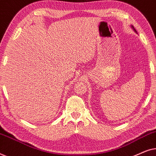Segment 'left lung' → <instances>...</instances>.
Returning <instances> with one entry per match:
<instances>
[{
	"label": "left lung",
	"mask_w": 156,
	"mask_h": 156,
	"mask_svg": "<svg viewBox=\"0 0 156 156\" xmlns=\"http://www.w3.org/2000/svg\"><path fill=\"white\" fill-rule=\"evenodd\" d=\"M131 27H132V28H133V30H134V32H136V33H137V32H136V30H135V28H134V27L133 26V25H131Z\"/></svg>",
	"instance_id": "8db88e82"
}]
</instances>
